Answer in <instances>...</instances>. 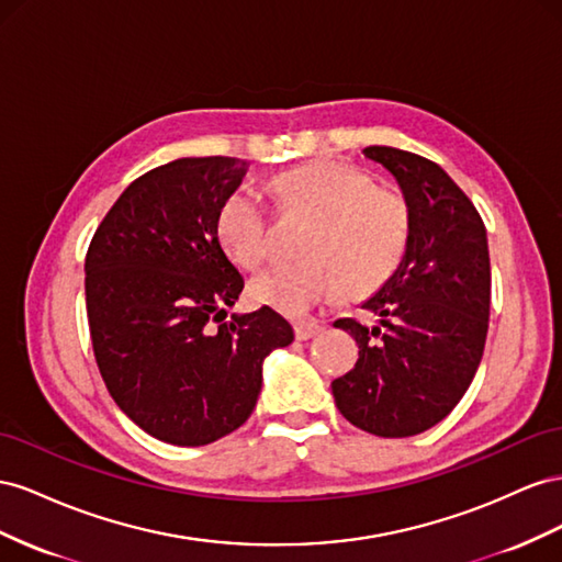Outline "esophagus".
<instances>
[{
  "label": "esophagus",
  "mask_w": 562,
  "mask_h": 562,
  "mask_svg": "<svg viewBox=\"0 0 562 562\" xmlns=\"http://www.w3.org/2000/svg\"><path fill=\"white\" fill-rule=\"evenodd\" d=\"M319 331H323V325L315 323V319H308V323H296L294 325V334H296L299 341H308Z\"/></svg>",
  "instance_id": "esophagus-1"
}]
</instances>
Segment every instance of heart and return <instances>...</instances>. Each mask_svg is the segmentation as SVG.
<instances>
[{
    "label": "heart",
    "instance_id": "1",
    "mask_svg": "<svg viewBox=\"0 0 562 562\" xmlns=\"http://www.w3.org/2000/svg\"><path fill=\"white\" fill-rule=\"evenodd\" d=\"M270 186L286 212L313 221L301 243L303 259L276 263L251 278L249 296L259 306L303 317L344 292H374L403 261L409 206L397 188L370 183L367 173L334 159L286 169ZM216 237L245 268L261 266L270 254L266 212L245 190L221 204Z\"/></svg>",
    "mask_w": 562,
    "mask_h": 562
}]
</instances>
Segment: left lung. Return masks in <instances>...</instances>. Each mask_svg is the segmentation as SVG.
<instances>
[{
	"instance_id": "left-lung-1",
	"label": "left lung",
	"mask_w": 562,
	"mask_h": 562,
	"mask_svg": "<svg viewBox=\"0 0 562 562\" xmlns=\"http://www.w3.org/2000/svg\"><path fill=\"white\" fill-rule=\"evenodd\" d=\"M362 153L395 176L409 206V239L393 276L362 303L379 323H334L358 341L360 358L331 381V393L352 426L409 438L457 407L483 358L492 290L487 231L436 162L389 146Z\"/></svg>"
}]
</instances>
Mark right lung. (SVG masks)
I'll return each instance as SVG.
<instances>
[{"instance_id": "right-lung-1", "label": "right lung", "mask_w": 562, "mask_h": 562, "mask_svg": "<svg viewBox=\"0 0 562 562\" xmlns=\"http://www.w3.org/2000/svg\"><path fill=\"white\" fill-rule=\"evenodd\" d=\"M249 162L181 157L150 169L112 204L87 251L93 356L117 407L153 438L210 445L256 407L263 360L294 341L272 308L233 315L245 280L216 216Z\"/></svg>"}]
</instances>
